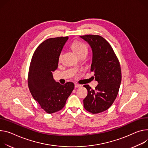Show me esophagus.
Listing matches in <instances>:
<instances>
[{"instance_id": "34e87169", "label": "esophagus", "mask_w": 148, "mask_h": 148, "mask_svg": "<svg viewBox=\"0 0 148 148\" xmlns=\"http://www.w3.org/2000/svg\"><path fill=\"white\" fill-rule=\"evenodd\" d=\"M82 86L79 84H75V88H78V87H80Z\"/></svg>"}]
</instances>
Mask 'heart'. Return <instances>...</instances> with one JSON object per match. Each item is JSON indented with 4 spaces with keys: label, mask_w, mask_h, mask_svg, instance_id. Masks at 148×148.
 <instances>
[{
    "label": "heart",
    "mask_w": 148,
    "mask_h": 148,
    "mask_svg": "<svg viewBox=\"0 0 148 148\" xmlns=\"http://www.w3.org/2000/svg\"><path fill=\"white\" fill-rule=\"evenodd\" d=\"M71 48L73 49L74 52L76 53V54L79 56L80 55L83 54V53H87V48L85 44H84L83 43L81 42H74L72 45H71ZM61 56L62 54H60V57H59V60H60L61 58Z\"/></svg>",
    "instance_id": "heart-1"
}]
</instances>
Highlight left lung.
Returning a JSON list of instances; mask_svg holds the SVG:
<instances>
[{
	"label": "left lung",
	"mask_w": 148,
	"mask_h": 148,
	"mask_svg": "<svg viewBox=\"0 0 148 148\" xmlns=\"http://www.w3.org/2000/svg\"><path fill=\"white\" fill-rule=\"evenodd\" d=\"M92 50L90 70L95 73L98 85L95 90L84 85L88 91L84 99V108L93 114L108 109L115 100L122 81L119 61L110 44L99 35L81 36Z\"/></svg>",
	"instance_id": "1"
}]
</instances>
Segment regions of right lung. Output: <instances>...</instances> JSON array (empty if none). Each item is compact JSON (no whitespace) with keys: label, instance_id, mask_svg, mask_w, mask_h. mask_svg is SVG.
<instances>
[{"label":"right lung","instance_id":"right-lung-1","mask_svg":"<svg viewBox=\"0 0 148 148\" xmlns=\"http://www.w3.org/2000/svg\"><path fill=\"white\" fill-rule=\"evenodd\" d=\"M69 37L49 38L34 52L28 73V87L33 98L49 114L61 110L74 88L72 82L62 85L53 78L59 57Z\"/></svg>","mask_w":148,"mask_h":148}]
</instances>
